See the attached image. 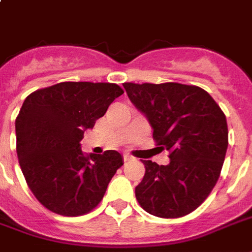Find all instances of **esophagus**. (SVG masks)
<instances>
[{
  "instance_id": "34e87169",
  "label": "esophagus",
  "mask_w": 252,
  "mask_h": 252,
  "mask_svg": "<svg viewBox=\"0 0 252 252\" xmlns=\"http://www.w3.org/2000/svg\"><path fill=\"white\" fill-rule=\"evenodd\" d=\"M128 161H133V157H130V156L126 154V156H124V162H128Z\"/></svg>"
}]
</instances>
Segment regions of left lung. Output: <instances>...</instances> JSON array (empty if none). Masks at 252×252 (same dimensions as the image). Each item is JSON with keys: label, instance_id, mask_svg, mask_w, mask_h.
Wrapping results in <instances>:
<instances>
[{"label": "left lung", "instance_id": "left-lung-1", "mask_svg": "<svg viewBox=\"0 0 252 252\" xmlns=\"http://www.w3.org/2000/svg\"><path fill=\"white\" fill-rule=\"evenodd\" d=\"M128 98L153 128L159 148L170 152V163L142 161L145 175L136 199L148 213L178 219L207 199L220 178L227 149L226 116L199 86L123 84Z\"/></svg>", "mask_w": 252, "mask_h": 252}]
</instances>
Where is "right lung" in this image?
Returning <instances> with one entry per match:
<instances>
[{
    "instance_id": "1",
    "label": "right lung",
    "mask_w": 252,
    "mask_h": 252,
    "mask_svg": "<svg viewBox=\"0 0 252 252\" xmlns=\"http://www.w3.org/2000/svg\"><path fill=\"white\" fill-rule=\"evenodd\" d=\"M124 91L108 82H61L33 91L15 120L22 172L40 204L61 216H82L103 199L122 154L85 156L81 140Z\"/></svg>"
}]
</instances>
